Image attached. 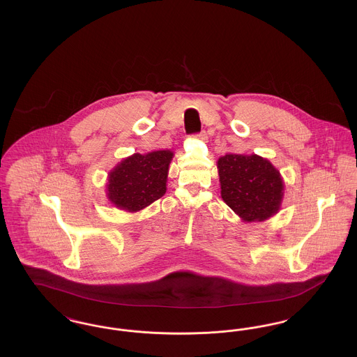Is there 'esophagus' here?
Here are the masks:
<instances>
[{
    "label": "esophagus",
    "instance_id": "34e87169",
    "mask_svg": "<svg viewBox=\"0 0 357 357\" xmlns=\"http://www.w3.org/2000/svg\"><path fill=\"white\" fill-rule=\"evenodd\" d=\"M198 137H199V139H207V134H206V131H202V132H199V134H198Z\"/></svg>",
    "mask_w": 357,
    "mask_h": 357
}]
</instances>
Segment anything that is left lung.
<instances>
[{
    "mask_svg": "<svg viewBox=\"0 0 357 357\" xmlns=\"http://www.w3.org/2000/svg\"><path fill=\"white\" fill-rule=\"evenodd\" d=\"M217 166L222 199L242 221H265L278 213L284 182L268 159L255 153H226Z\"/></svg>",
    "mask_w": 357,
    "mask_h": 357,
    "instance_id": "obj_1",
    "label": "left lung"
}]
</instances>
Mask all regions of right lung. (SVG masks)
Listing matches in <instances>:
<instances>
[{
  "label": "right lung",
  "instance_id": "1",
  "mask_svg": "<svg viewBox=\"0 0 357 357\" xmlns=\"http://www.w3.org/2000/svg\"><path fill=\"white\" fill-rule=\"evenodd\" d=\"M174 153L159 150L134 153L108 174L107 197L120 210L136 213L166 192L169 166Z\"/></svg>",
  "mask_w": 357,
  "mask_h": 357
}]
</instances>
